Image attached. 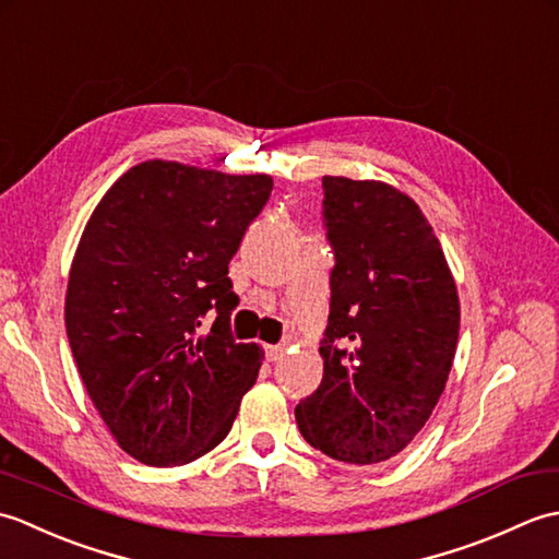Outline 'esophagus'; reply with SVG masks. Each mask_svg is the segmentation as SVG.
I'll use <instances>...</instances> for the list:
<instances>
[{"instance_id": "esophagus-1", "label": "esophagus", "mask_w": 559, "mask_h": 559, "mask_svg": "<svg viewBox=\"0 0 559 559\" xmlns=\"http://www.w3.org/2000/svg\"><path fill=\"white\" fill-rule=\"evenodd\" d=\"M283 355H286V346H266V360L278 362Z\"/></svg>"}]
</instances>
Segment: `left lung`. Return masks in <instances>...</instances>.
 I'll use <instances>...</instances> for the list:
<instances>
[{"label":"left lung","mask_w":559,"mask_h":559,"mask_svg":"<svg viewBox=\"0 0 559 559\" xmlns=\"http://www.w3.org/2000/svg\"><path fill=\"white\" fill-rule=\"evenodd\" d=\"M324 225L331 269L324 377L295 408L302 437L358 466L394 459L430 418L454 362L461 307L432 225L377 180L331 177Z\"/></svg>","instance_id":"8db88e82"}]
</instances>
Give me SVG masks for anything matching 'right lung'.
<instances>
[{"instance_id":"add662e5","label":"right lung","mask_w":559,"mask_h":559,"mask_svg":"<svg viewBox=\"0 0 559 559\" xmlns=\"http://www.w3.org/2000/svg\"><path fill=\"white\" fill-rule=\"evenodd\" d=\"M269 175L146 160L117 180L83 228L64 322L93 406L129 456L182 466L230 432L261 350L237 343L228 264L264 209ZM217 310L206 335L200 317Z\"/></svg>"}]
</instances>
